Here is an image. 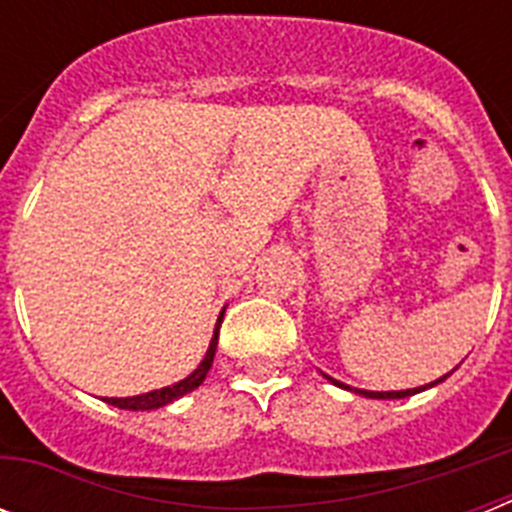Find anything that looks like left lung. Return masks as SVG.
Listing matches in <instances>:
<instances>
[{"mask_svg": "<svg viewBox=\"0 0 512 512\" xmlns=\"http://www.w3.org/2000/svg\"><path fill=\"white\" fill-rule=\"evenodd\" d=\"M449 374H451V372H449ZM449 374H443L441 379H436V382H431V384H425V387H413V390H400V392H369V390H354V387H348V384L338 382V379L328 377V374H325V379H328V382L336 384V387H343V390H351V392H356V395H361V397H372V400H400V397H410V395H418V392L428 390V387H433V384L443 382V379L449 377Z\"/></svg>", "mask_w": 512, "mask_h": 512, "instance_id": "8db88e82", "label": "left lung"}]
</instances>
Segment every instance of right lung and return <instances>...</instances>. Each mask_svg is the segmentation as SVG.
I'll return each instance as SVG.
<instances>
[{"instance_id":"add662e5","label":"right lung","mask_w":512,"mask_h":512,"mask_svg":"<svg viewBox=\"0 0 512 512\" xmlns=\"http://www.w3.org/2000/svg\"><path fill=\"white\" fill-rule=\"evenodd\" d=\"M223 315L225 310L220 312V318H217L215 323V336H212L210 341V348H207L205 359L200 361V366L194 369L192 374H189L187 379H182V382L171 384V387H161V390H153V392H146V395H135V397H102L107 405H115V408L120 410H156V408H164V405H169V402L179 400V397L189 395L192 390H197L202 382H205L207 372H210L212 366V359H215V348H217V333H220V323H223Z\"/></svg>"}]
</instances>
